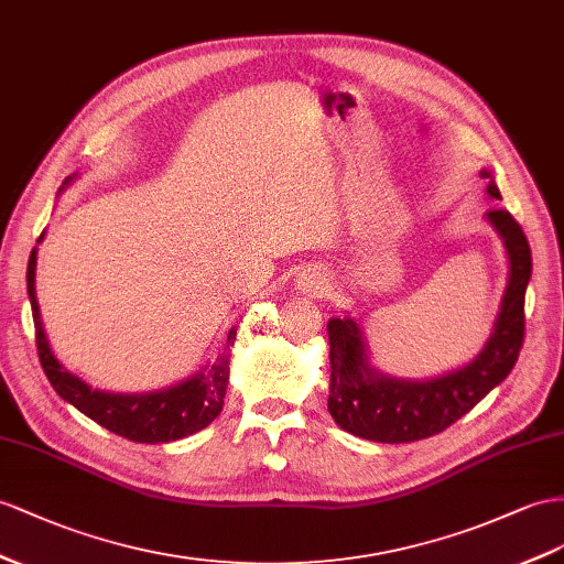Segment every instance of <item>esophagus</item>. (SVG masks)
Instances as JSON below:
<instances>
[{
  "label": "esophagus",
  "instance_id": "1",
  "mask_svg": "<svg viewBox=\"0 0 564 564\" xmlns=\"http://www.w3.org/2000/svg\"><path fill=\"white\" fill-rule=\"evenodd\" d=\"M297 288L302 293L322 297L328 291V279L322 269H305L297 276Z\"/></svg>",
  "mask_w": 564,
  "mask_h": 564
}]
</instances>
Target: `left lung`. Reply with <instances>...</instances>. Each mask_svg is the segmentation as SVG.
<instances>
[{
	"mask_svg": "<svg viewBox=\"0 0 564 564\" xmlns=\"http://www.w3.org/2000/svg\"><path fill=\"white\" fill-rule=\"evenodd\" d=\"M488 178L490 173L484 171ZM488 195L500 199L496 183ZM488 221L510 254V283L494 336L471 365L431 381H398L367 362L362 330L350 319L328 322L330 395L328 412L336 424L359 438L379 443H412L445 431L494 391L512 371L524 345V295L531 279V248L514 216L494 207Z\"/></svg>",
	"mask_w": 564,
	"mask_h": 564,
	"instance_id": "8db88e82",
	"label": "left lung"
}]
</instances>
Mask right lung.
I'll list each match as a JSON object with an SVG mask.
<instances>
[{
    "label": "right lung",
    "mask_w": 564,
    "mask_h": 564,
    "mask_svg": "<svg viewBox=\"0 0 564 564\" xmlns=\"http://www.w3.org/2000/svg\"><path fill=\"white\" fill-rule=\"evenodd\" d=\"M35 259L37 252L33 248L31 259H28V297H31L33 307L37 355L54 391L66 402L78 408L85 416H90L99 426L135 443H169L193 436L219 416L228 386V357L236 340V328L228 330V345L216 357V362L178 386L135 395L93 391L88 383L68 373L50 350L35 297Z\"/></svg>",
    "instance_id": "add662e5"
}]
</instances>
